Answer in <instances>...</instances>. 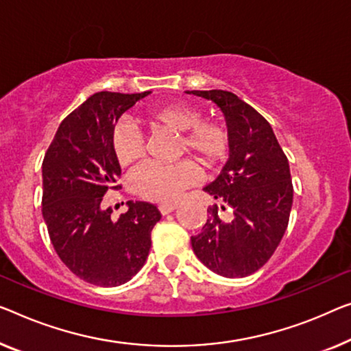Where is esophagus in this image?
I'll list each match as a JSON object with an SVG mask.
<instances>
[{
  "mask_svg": "<svg viewBox=\"0 0 351 351\" xmlns=\"http://www.w3.org/2000/svg\"><path fill=\"white\" fill-rule=\"evenodd\" d=\"M176 208H178L176 203H160V205H159V211H160L162 214H169V213L173 211V209H176Z\"/></svg>",
  "mask_w": 351,
  "mask_h": 351,
  "instance_id": "esophagus-1",
  "label": "esophagus"
}]
</instances>
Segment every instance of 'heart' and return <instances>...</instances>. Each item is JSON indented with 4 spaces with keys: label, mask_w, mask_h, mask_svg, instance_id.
I'll list each match as a JSON object with an SVG mask.
<instances>
[{
    "label": "heart",
    "mask_w": 351,
    "mask_h": 351,
    "mask_svg": "<svg viewBox=\"0 0 351 351\" xmlns=\"http://www.w3.org/2000/svg\"><path fill=\"white\" fill-rule=\"evenodd\" d=\"M143 121L154 129L181 134V149L192 154L206 170H214L230 154V132L227 125L213 119H202V112L186 102L158 104L142 113ZM110 148L121 167H130L142 159L145 146L142 134L129 121H118L110 132ZM197 165L182 160L173 165H145L134 175V187L148 200L170 203L181 192L195 184Z\"/></svg>",
    "instance_id": "b5f03b06"
}]
</instances>
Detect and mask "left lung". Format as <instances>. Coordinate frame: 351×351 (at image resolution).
<instances>
[{"label":"left lung","instance_id":"obj_1","mask_svg":"<svg viewBox=\"0 0 351 351\" xmlns=\"http://www.w3.org/2000/svg\"><path fill=\"white\" fill-rule=\"evenodd\" d=\"M213 101L222 110L230 132V159L205 192L230 208L232 221H223L219 206L208 208L202 232L192 237L200 261L223 277H245L271 258L284 237L293 203L289 159L271 124L223 90L187 91Z\"/></svg>","mask_w":351,"mask_h":351}]
</instances>
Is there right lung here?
<instances>
[{"instance_id": "right-lung-1", "label": "right lung", "mask_w": 351, "mask_h": 351, "mask_svg": "<svg viewBox=\"0 0 351 351\" xmlns=\"http://www.w3.org/2000/svg\"><path fill=\"white\" fill-rule=\"evenodd\" d=\"M148 94H93L62 119L42 162V216L50 241L62 263L88 284L117 287L132 279L160 221L158 206L148 202H128L118 221L112 208H104L107 191L121 189L110 132Z\"/></svg>"}]
</instances>
